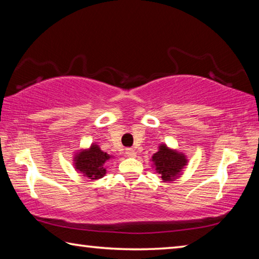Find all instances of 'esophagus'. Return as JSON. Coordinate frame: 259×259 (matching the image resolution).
<instances>
[{"label": "esophagus", "instance_id": "esophagus-1", "mask_svg": "<svg viewBox=\"0 0 259 259\" xmlns=\"http://www.w3.org/2000/svg\"><path fill=\"white\" fill-rule=\"evenodd\" d=\"M125 154H126V156L134 157V156H136V151L134 150V148H126Z\"/></svg>", "mask_w": 259, "mask_h": 259}]
</instances>
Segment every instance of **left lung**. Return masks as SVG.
Wrapping results in <instances>:
<instances>
[{"label":"left lung","mask_w":259,"mask_h":259,"mask_svg":"<svg viewBox=\"0 0 259 259\" xmlns=\"http://www.w3.org/2000/svg\"><path fill=\"white\" fill-rule=\"evenodd\" d=\"M152 161L163 182H171L179 177L183 168L187 163L186 156L183 153L170 150L165 145L159 147V151L152 156Z\"/></svg>","instance_id":"obj_1"}]
</instances>
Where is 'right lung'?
Masks as SVG:
<instances>
[{
	"instance_id": "right-lung-1",
	"label": "right lung",
	"mask_w": 259,
	"mask_h": 259,
	"mask_svg": "<svg viewBox=\"0 0 259 259\" xmlns=\"http://www.w3.org/2000/svg\"><path fill=\"white\" fill-rule=\"evenodd\" d=\"M111 159V155L100 150L98 145H91L89 150L78 152L74 156V164L78 172L89 179H99L105 176L106 169L105 162Z\"/></svg>"
}]
</instances>
